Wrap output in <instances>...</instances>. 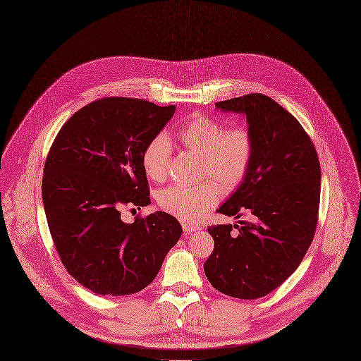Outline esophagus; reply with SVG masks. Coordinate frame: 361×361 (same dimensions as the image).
I'll return each mask as SVG.
<instances>
[{"label":"esophagus","instance_id":"1","mask_svg":"<svg viewBox=\"0 0 361 361\" xmlns=\"http://www.w3.org/2000/svg\"><path fill=\"white\" fill-rule=\"evenodd\" d=\"M200 228L197 225H192V224H187V222H183V231L184 233H191L194 231H198Z\"/></svg>","mask_w":361,"mask_h":361}]
</instances>
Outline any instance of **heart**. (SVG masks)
Returning <instances> with one entry per match:
<instances>
[{"instance_id":"heart-1","label":"heart","mask_w":361,"mask_h":361,"mask_svg":"<svg viewBox=\"0 0 361 361\" xmlns=\"http://www.w3.org/2000/svg\"><path fill=\"white\" fill-rule=\"evenodd\" d=\"M181 145L202 157L204 177L215 178L231 190L241 183L250 169L254 140L248 129L235 126L225 129L218 120L208 116H194L178 130ZM173 147L167 135H156L145 147L142 164L154 181L169 176ZM221 188L212 181L200 184H171L160 191L159 204L169 214L194 222L202 218L219 200Z\"/></svg>"}]
</instances>
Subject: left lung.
Returning <instances> with one entry per match:
<instances>
[{
    "instance_id": "obj_1",
    "label": "left lung",
    "mask_w": 361,
    "mask_h": 361,
    "mask_svg": "<svg viewBox=\"0 0 361 361\" xmlns=\"http://www.w3.org/2000/svg\"><path fill=\"white\" fill-rule=\"evenodd\" d=\"M215 107L244 114L254 140L243 183L216 211L235 218L247 212L251 221L208 226L214 251L204 272L228 296L258 299L298 269L313 241L320 202L319 157L296 117L265 94L222 100Z\"/></svg>"
}]
</instances>
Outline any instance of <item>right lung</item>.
I'll use <instances>...</instances> for the list:
<instances>
[{"label":"right lung","mask_w":361,"mask_h":361,"mask_svg":"<svg viewBox=\"0 0 361 361\" xmlns=\"http://www.w3.org/2000/svg\"><path fill=\"white\" fill-rule=\"evenodd\" d=\"M174 111L143 99H99L68 120L48 153L42 200L55 248L96 295L143 290L183 233L163 211L132 224L120 216L122 205L150 204L142 154Z\"/></svg>","instance_id":"add662e5"}]
</instances>
